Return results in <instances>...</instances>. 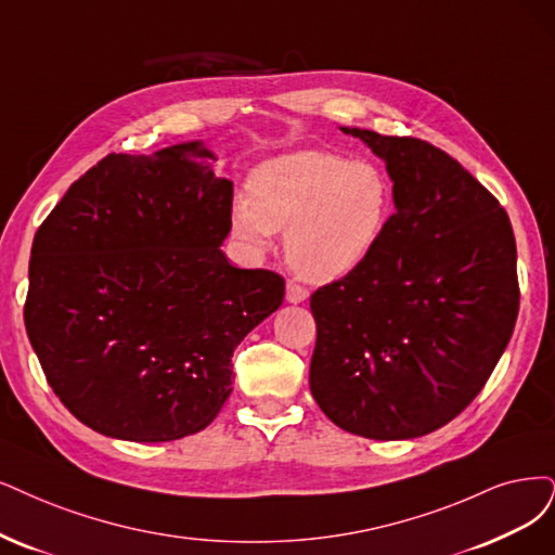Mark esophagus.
Listing matches in <instances>:
<instances>
[{"label": "esophagus", "instance_id": "1", "mask_svg": "<svg viewBox=\"0 0 555 555\" xmlns=\"http://www.w3.org/2000/svg\"><path fill=\"white\" fill-rule=\"evenodd\" d=\"M306 297H309V293H306L301 285L288 281V285H285V299H288L291 304H301L306 301Z\"/></svg>", "mask_w": 555, "mask_h": 555}]
</instances>
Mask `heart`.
I'll return each instance as SVG.
<instances>
[{"label":"heart","instance_id":"1","mask_svg":"<svg viewBox=\"0 0 555 555\" xmlns=\"http://www.w3.org/2000/svg\"><path fill=\"white\" fill-rule=\"evenodd\" d=\"M391 212V184L377 164L326 151L262 162L231 208L233 235L254 254L285 231L293 270L315 283L354 272L375 251Z\"/></svg>","mask_w":555,"mask_h":555}]
</instances>
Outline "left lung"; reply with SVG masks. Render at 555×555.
<instances>
[{
	"label": "left lung",
	"mask_w": 555,
	"mask_h": 555,
	"mask_svg": "<svg viewBox=\"0 0 555 555\" xmlns=\"http://www.w3.org/2000/svg\"><path fill=\"white\" fill-rule=\"evenodd\" d=\"M340 130L386 162L396 212L363 264L311 295V393L352 435L423 437L482 391L515 332V233L501 203L433 143Z\"/></svg>",
	"instance_id": "left-lung-1"
}]
</instances>
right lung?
<instances>
[{
	"mask_svg": "<svg viewBox=\"0 0 555 555\" xmlns=\"http://www.w3.org/2000/svg\"><path fill=\"white\" fill-rule=\"evenodd\" d=\"M201 141L112 153L70 184L31 244L25 326L68 412L139 443L208 427L233 391L231 357L285 281L240 270L233 182Z\"/></svg>",
	"mask_w": 555,
	"mask_h": 555,
	"instance_id": "add662e5",
	"label": "right lung"
}]
</instances>
